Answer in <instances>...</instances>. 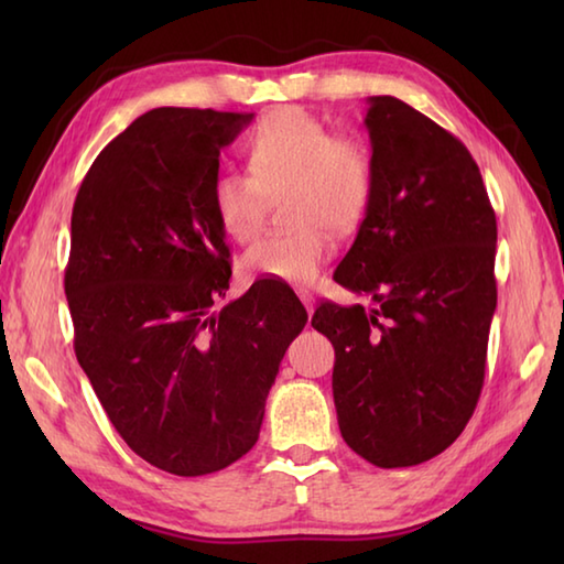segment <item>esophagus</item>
Segmentation results:
<instances>
[{
	"label": "esophagus",
	"mask_w": 564,
	"mask_h": 564,
	"mask_svg": "<svg viewBox=\"0 0 564 564\" xmlns=\"http://www.w3.org/2000/svg\"><path fill=\"white\" fill-rule=\"evenodd\" d=\"M297 297H301V301H303V305H305L307 313L313 315V313H315V295L310 293V291H297Z\"/></svg>",
	"instance_id": "obj_1"
}]
</instances>
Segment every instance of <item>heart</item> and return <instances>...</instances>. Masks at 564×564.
I'll use <instances>...</instances> for the list:
<instances>
[{
    "label": "heart",
    "mask_w": 564,
    "mask_h": 564,
    "mask_svg": "<svg viewBox=\"0 0 564 564\" xmlns=\"http://www.w3.org/2000/svg\"><path fill=\"white\" fill-rule=\"evenodd\" d=\"M249 174L223 172L213 184V208L225 235L254 237L271 200H282L283 235L261 237L239 267L249 281L305 285L332 254V234L361 225L373 196V160L358 138L332 135L305 109H275L247 138Z\"/></svg>",
    "instance_id": "1"
}]
</instances>
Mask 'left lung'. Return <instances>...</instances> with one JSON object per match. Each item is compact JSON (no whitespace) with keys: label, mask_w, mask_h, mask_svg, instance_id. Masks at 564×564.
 Wrapping results in <instances>:
<instances>
[{"label":"left lung","mask_w":564,"mask_h":564,"mask_svg":"<svg viewBox=\"0 0 564 564\" xmlns=\"http://www.w3.org/2000/svg\"><path fill=\"white\" fill-rule=\"evenodd\" d=\"M373 196L334 281L364 305L322 303L344 441L378 467L446 451L480 400L497 307V218L458 138L410 104L370 97Z\"/></svg>","instance_id":"obj_1"}]
</instances>
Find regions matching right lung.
I'll return each instance as SVG.
<instances>
[{
  "label": "right lung",
  "instance_id": "add662e5",
  "mask_svg": "<svg viewBox=\"0 0 564 564\" xmlns=\"http://www.w3.org/2000/svg\"><path fill=\"white\" fill-rule=\"evenodd\" d=\"M254 113L162 106L84 176L65 295L75 354L118 434L164 473H218L254 446L269 390L307 313L279 281L230 289L215 218L220 150Z\"/></svg>",
  "mask_w": 564,
  "mask_h": 564
}]
</instances>
